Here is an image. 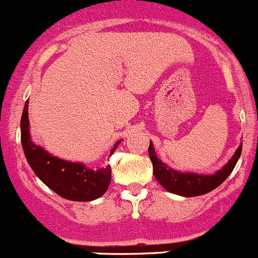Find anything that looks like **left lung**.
<instances>
[{
    "label": "left lung",
    "instance_id": "left-lung-1",
    "mask_svg": "<svg viewBox=\"0 0 258 258\" xmlns=\"http://www.w3.org/2000/svg\"><path fill=\"white\" fill-rule=\"evenodd\" d=\"M242 152V145L237 149L236 154L233 155L228 164L222 170L217 171L213 175H198V174H184L171 167H167L166 164L157 159L152 144L150 142L149 156L152 162L154 175L157 181L170 192H174L177 196L182 197H197L203 196L207 192L212 191L217 186L222 184L228 177V175L233 171L237 161Z\"/></svg>",
    "mask_w": 258,
    "mask_h": 258
}]
</instances>
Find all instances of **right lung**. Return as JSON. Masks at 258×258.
I'll use <instances>...</instances> for the list:
<instances>
[{
	"instance_id": "add662e5",
	"label": "right lung",
	"mask_w": 258,
	"mask_h": 258,
	"mask_svg": "<svg viewBox=\"0 0 258 258\" xmlns=\"http://www.w3.org/2000/svg\"><path fill=\"white\" fill-rule=\"evenodd\" d=\"M27 103L21 116V144L27 162L40 180L54 190L57 196L68 201L89 202L99 198L108 189L112 169L109 165L98 170L87 169L83 164L66 161L47 154L44 149L32 144L29 134ZM119 141L109 151L114 152Z\"/></svg>"
}]
</instances>
